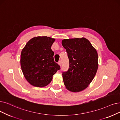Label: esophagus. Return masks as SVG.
Instances as JSON below:
<instances>
[{"instance_id": "esophagus-1", "label": "esophagus", "mask_w": 120, "mask_h": 120, "mask_svg": "<svg viewBox=\"0 0 120 120\" xmlns=\"http://www.w3.org/2000/svg\"><path fill=\"white\" fill-rule=\"evenodd\" d=\"M58 64L60 66L61 65V61L60 60L59 61V63H58Z\"/></svg>"}]
</instances>
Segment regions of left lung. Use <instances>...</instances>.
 I'll use <instances>...</instances> for the list:
<instances>
[{"label":"left lung","instance_id":"8db88e82","mask_svg":"<svg viewBox=\"0 0 120 120\" xmlns=\"http://www.w3.org/2000/svg\"><path fill=\"white\" fill-rule=\"evenodd\" d=\"M61 43L69 60L68 70L63 72L64 84L71 92H80L88 87L96 74L97 51L84 37L65 39Z\"/></svg>","mask_w":120,"mask_h":120}]
</instances>
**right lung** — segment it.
I'll return each mask as SVG.
<instances>
[{
  "mask_svg": "<svg viewBox=\"0 0 120 120\" xmlns=\"http://www.w3.org/2000/svg\"><path fill=\"white\" fill-rule=\"evenodd\" d=\"M55 39L47 36L32 38L22 49L21 68L26 80L31 85L44 87L51 82L60 66L54 60L51 46Z\"/></svg>",
  "mask_w": 120,
  "mask_h": 120,
  "instance_id": "add662e5",
  "label": "right lung"
}]
</instances>
